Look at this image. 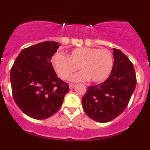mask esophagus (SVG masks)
I'll return each mask as SVG.
<instances>
[{
  "label": "esophagus",
  "mask_w": 150,
  "mask_h": 150,
  "mask_svg": "<svg viewBox=\"0 0 150 150\" xmlns=\"http://www.w3.org/2000/svg\"><path fill=\"white\" fill-rule=\"evenodd\" d=\"M76 86V84H69V88L70 89H73Z\"/></svg>",
  "instance_id": "esophagus-1"
}]
</instances>
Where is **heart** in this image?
I'll use <instances>...</instances> for the list:
<instances>
[{"mask_svg":"<svg viewBox=\"0 0 150 150\" xmlns=\"http://www.w3.org/2000/svg\"><path fill=\"white\" fill-rule=\"evenodd\" d=\"M52 66L58 75L68 80L78 67L82 69L72 77L75 82L89 80L100 82L110 75L114 65V58L109 50L83 47L74 49L68 57L57 53L52 59Z\"/></svg>","mask_w":150,"mask_h":150,"instance_id":"b5f03b06","label":"heart"}]
</instances>
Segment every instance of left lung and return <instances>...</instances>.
Masks as SVG:
<instances>
[{"label":"left lung","instance_id":"1","mask_svg":"<svg viewBox=\"0 0 150 150\" xmlns=\"http://www.w3.org/2000/svg\"><path fill=\"white\" fill-rule=\"evenodd\" d=\"M113 50L114 65L110 76L100 84L89 86L82 100L86 114L100 123L110 122L123 112L136 86L133 64L120 50Z\"/></svg>","mask_w":150,"mask_h":150}]
</instances>
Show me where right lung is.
Masks as SVG:
<instances>
[{"label": "right lung", "instance_id": "add662e5", "mask_svg": "<svg viewBox=\"0 0 150 150\" xmlns=\"http://www.w3.org/2000/svg\"><path fill=\"white\" fill-rule=\"evenodd\" d=\"M60 43L42 42L21 50L10 71L12 95L28 117L45 120L62 105L68 84L57 76L51 63Z\"/></svg>", "mask_w": 150, "mask_h": 150}]
</instances>
